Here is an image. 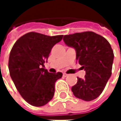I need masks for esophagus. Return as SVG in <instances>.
Instances as JSON below:
<instances>
[{
  "label": "esophagus",
  "mask_w": 121,
  "mask_h": 121,
  "mask_svg": "<svg viewBox=\"0 0 121 121\" xmlns=\"http://www.w3.org/2000/svg\"><path fill=\"white\" fill-rule=\"evenodd\" d=\"M69 76V74H66V73H63V76H64V77H66V76Z\"/></svg>",
  "instance_id": "1"
}]
</instances>
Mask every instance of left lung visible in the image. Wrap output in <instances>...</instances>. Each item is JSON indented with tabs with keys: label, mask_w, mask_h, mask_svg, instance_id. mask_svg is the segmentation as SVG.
Wrapping results in <instances>:
<instances>
[{
	"label": "left lung",
	"mask_w": 121,
	"mask_h": 121,
	"mask_svg": "<svg viewBox=\"0 0 121 121\" xmlns=\"http://www.w3.org/2000/svg\"><path fill=\"white\" fill-rule=\"evenodd\" d=\"M65 44L76 52V60L85 71L84 78H77L71 87L75 97L92 101L103 92L111 76L113 52L106 38L92 31L65 35Z\"/></svg>",
	"instance_id": "left-lung-1"
}]
</instances>
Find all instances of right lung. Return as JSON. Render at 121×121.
<instances>
[{
    "mask_svg": "<svg viewBox=\"0 0 121 121\" xmlns=\"http://www.w3.org/2000/svg\"><path fill=\"white\" fill-rule=\"evenodd\" d=\"M63 35L49 36L29 32L20 37L12 47L8 62L10 75L16 88L29 104L42 107L55 94V84L62 73H51L42 68L52 47Z\"/></svg>",
    "mask_w": 121,
    "mask_h": 121,
    "instance_id": "add662e5",
    "label": "right lung"
}]
</instances>
